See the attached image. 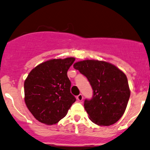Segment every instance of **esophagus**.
I'll return each mask as SVG.
<instances>
[{
    "instance_id": "34e87169",
    "label": "esophagus",
    "mask_w": 150,
    "mask_h": 150,
    "mask_svg": "<svg viewBox=\"0 0 150 150\" xmlns=\"http://www.w3.org/2000/svg\"><path fill=\"white\" fill-rule=\"evenodd\" d=\"M83 96H82L81 94H79V95L76 96V99L79 100V101H82V100H83Z\"/></svg>"
}]
</instances>
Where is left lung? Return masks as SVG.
I'll use <instances>...</instances> for the list:
<instances>
[{"mask_svg": "<svg viewBox=\"0 0 150 150\" xmlns=\"http://www.w3.org/2000/svg\"><path fill=\"white\" fill-rule=\"evenodd\" d=\"M74 68L88 79L93 88L92 98L84 101L90 120L101 126L111 125L120 120L130 96L125 74L112 64L93 59L76 62Z\"/></svg>", "mask_w": 150, "mask_h": 150, "instance_id": "obj_1", "label": "left lung"}]
</instances>
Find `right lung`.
<instances>
[{
  "label": "right lung",
  "mask_w": 150,
  "mask_h": 150,
  "mask_svg": "<svg viewBox=\"0 0 150 150\" xmlns=\"http://www.w3.org/2000/svg\"><path fill=\"white\" fill-rule=\"evenodd\" d=\"M74 57L54 59L35 67L25 81V102L36 120L54 125L65 117L76 101L67 71Z\"/></svg>",
  "instance_id": "1"
}]
</instances>
